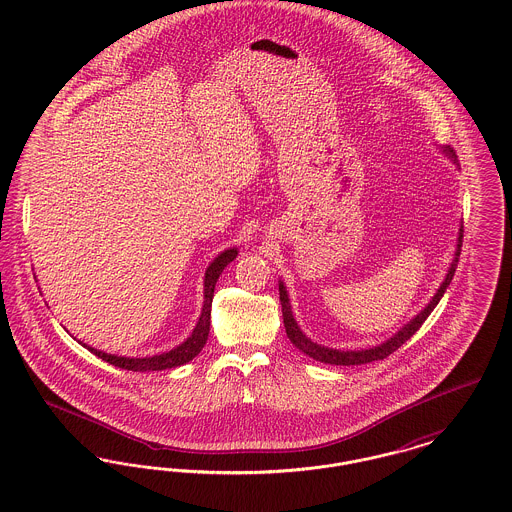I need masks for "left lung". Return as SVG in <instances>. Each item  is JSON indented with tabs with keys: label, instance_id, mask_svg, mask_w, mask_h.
<instances>
[{
	"label": "left lung",
	"instance_id": "8db88e82",
	"mask_svg": "<svg viewBox=\"0 0 512 512\" xmlns=\"http://www.w3.org/2000/svg\"><path fill=\"white\" fill-rule=\"evenodd\" d=\"M443 151H445L451 159H455V153H453V149H451V147H447V149H443ZM463 232V226H461V228H459L457 251H455V257H453V263H451V267L447 270L445 280L441 282L438 292H436V295L432 297V301H430V303H428V305H426V307H424V309H422V311H420V313H418V315H416L409 324H405V326H403L395 336H391L390 340H386L384 343L376 345V347L359 349V351H341V349H332V347L318 345V343H315L311 338H307V336L301 332V328L297 326V322H295V318H293L292 305H290V297H288V292H286V286H284V282H280V284H278V290H280L282 317H284V326H286V334H288V338H290V341H292L293 345H295L301 353H305V355L313 357L315 361L326 363V365H366V363H372V361L386 359V357L391 355L393 351H397L405 341L413 338L414 334H416V330L424 324V320H426V318L430 317V313L436 309L439 299L443 297V293H445V290L449 288V284H451V280H453V274H455V268H457V263H459V257H461Z\"/></svg>",
	"mask_w": 512,
	"mask_h": 512
}]
</instances>
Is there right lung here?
I'll use <instances>...</instances> for the list:
<instances>
[{
    "label": "right lung",
    "mask_w": 512,
    "mask_h": 512,
    "mask_svg": "<svg viewBox=\"0 0 512 512\" xmlns=\"http://www.w3.org/2000/svg\"><path fill=\"white\" fill-rule=\"evenodd\" d=\"M238 257V249H224L219 257L209 265L205 270V284H203V311L201 317L195 324L194 332L188 340L180 343L178 347H174L167 353L161 355H153V357H144V359H130V357H117V355H109L103 353L99 349H94L90 345H84L88 351H92L101 361L109 363V365L119 366L124 370H134V372H149V370H165V368H174V366L186 365L194 359L195 355H199V351L203 349V345L207 343L209 336V326H211V303H213V293H215V284L219 280L220 272L228 263H232Z\"/></svg>",
    "instance_id": "add662e5"
}]
</instances>
